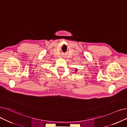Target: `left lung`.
Returning <instances> with one entry per match:
<instances>
[{
	"mask_svg": "<svg viewBox=\"0 0 127 127\" xmlns=\"http://www.w3.org/2000/svg\"><path fill=\"white\" fill-rule=\"evenodd\" d=\"M77 70H77V69H76V70H75V71H77Z\"/></svg>",
	"mask_w": 127,
	"mask_h": 127,
	"instance_id": "1",
	"label": "left lung"
}]
</instances>
